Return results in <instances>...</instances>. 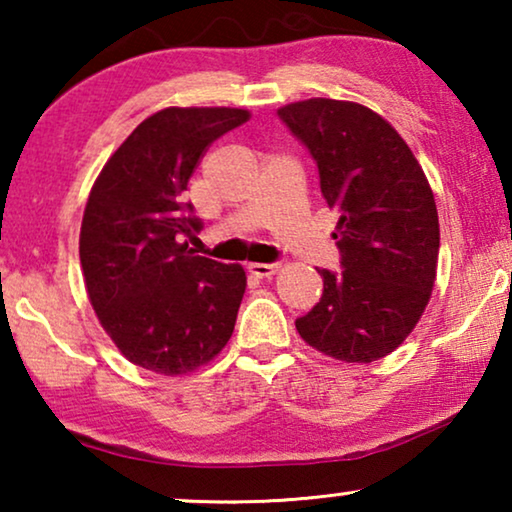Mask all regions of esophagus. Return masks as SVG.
<instances>
[{"label": "esophagus", "instance_id": "esophagus-1", "mask_svg": "<svg viewBox=\"0 0 512 512\" xmlns=\"http://www.w3.org/2000/svg\"><path fill=\"white\" fill-rule=\"evenodd\" d=\"M277 270H279L277 263H251V265H249V272H251V275H254V277H258V279L272 277Z\"/></svg>", "mask_w": 512, "mask_h": 512}]
</instances>
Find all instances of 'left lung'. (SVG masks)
Segmentation results:
<instances>
[{
    "instance_id": "8db88e82",
    "label": "left lung",
    "mask_w": 512,
    "mask_h": 512,
    "mask_svg": "<svg viewBox=\"0 0 512 512\" xmlns=\"http://www.w3.org/2000/svg\"><path fill=\"white\" fill-rule=\"evenodd\" d=\"M310 151L326 205L338 214L340 272L296 328L307 345L347 363L382 359L429 303L440 247L431 186L403 137L354 102L314 100L277 111Z\"/></svg>"
}]
</instances>
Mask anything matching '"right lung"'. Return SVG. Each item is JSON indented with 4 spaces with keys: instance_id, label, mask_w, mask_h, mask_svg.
Listing matches in <instances>:
<instances>
[{
    "instance_id": "right-lung-1",
    "label": "right lung",
    "mask_w": 512,
    "mask_h": 512,
    "mask_svg": "<svg viewBox=\"0 0 512 512\" xmlns=\"http://www.w3.org/2000/svg\"><path fill=\"white\" fill-rule=\"evenodd\" d=\"M244 109H163L132 130L90 191L79 256L97 319L125 359L184 375L214 359L235 328L247 275L195 256L184 237L202 221L184 202L209 144Z\"/></svg>"
}]
</instances>
